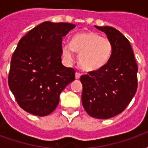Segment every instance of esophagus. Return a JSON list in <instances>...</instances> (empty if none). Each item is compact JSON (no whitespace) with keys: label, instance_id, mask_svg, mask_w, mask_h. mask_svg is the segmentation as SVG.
Instances as JSON below:
<instances>
[{"label":"esophagus","instance_id":"34e87169","mask_svg":"<svg viewBox=\"0 0 148 148\" xmlns=\"http://www.w3.org/2000/svg\"><path fill=\"white\" fill-rule=\"evenodd\" d=\"M81 77V74H79V73H75V78L76 79H79Z\"/></svg>","mask_w":148,"mask_h":148}]
</instances>
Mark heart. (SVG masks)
Masks as SVG:
<instances>
[{
	"mask_svg": "<svg viewBox=\"0 0 148 148\" xmlns=\"http://www.w3.org/2000/svg\"><path fill=\"white\" fill-rule=\"evenodd\" d=\"M62 55L68 62L74 59V51L78 55V64L87 72H93L106 66L112 53V42L106 37L93 32H82L74 35L71 42L62 45Z\"/></svg>",
	"mask_w": 148,
	"mask_h": 148,
	"instance_id": "obj_1",
	"label": "heart"
}]
</instances>
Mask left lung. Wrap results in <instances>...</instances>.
<instances>
[{
	"instance_id": "obj_1",
	"label": "left lung",
	"mask_w": 148,
	"mask_h": 148,
	"mask_svg": "<svg viewBox=\"0 0 148 148\" xmlns=\"http://www.w3.org/2000/svg\"><path fill=\"white\" fill-rule=\"evenodd\" d=\"M112 42L108 63L81 77L82 102L88 114L97 119L113 117L126 109L137 90L136 62L130 42L110 26H95Z\"/></svg>"
}]
</instances>
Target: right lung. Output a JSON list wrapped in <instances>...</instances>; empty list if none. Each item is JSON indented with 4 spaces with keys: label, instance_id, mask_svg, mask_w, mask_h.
<instances>
[{
    "label": "right lung",
    "instance_id": "obj_1",
    "mask_svg": "<svg viewBox=\"0 0 148 148\" xmlns=\"http://www.w3.org/2000/svg\"><path fill=\"white\" fill-rule=\"evenodd\" d=\"M75 27L46 21L18 42L12 56L8 86L18 105L31 114L51 113L62 91L75 79L74 69L64 66L61 58L62 38Z\"/></svg>",
    "mask_w": 148,
    "mask_h": 148
}]
</instances>
